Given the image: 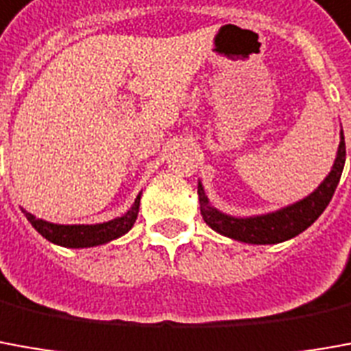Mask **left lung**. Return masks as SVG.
Returning <instances> with one entry per match:
<instances>
[{
	"mask_svg": "<svg viewBox=\"0 0 351 351\" xmlns=\"http://www.w3.org/2000/svg\"><path fill=\"white\" fill-rule=\"evenodd\" d=\"M344 162H346V143H344V134H340L337 160H335V166L325 178V181L309 197H306L300 202L282 208L279 212L265 214V216H226L214 206H210L208 197L204 195V189L199 183L200 214L204 217L206 226L212 227L219 235L235 239V241H241V243L275 245V243L289 241L292 237L300 235L302 231H306L325 212V208L328 206V202H330L338 187V181H340L342 170H344Z\"/></svg>",
	"mask_w": 351,
	"mask_h": 351,
	"instance_id": "left-lung-1",
	"label": "left lung"
}]
</instances>
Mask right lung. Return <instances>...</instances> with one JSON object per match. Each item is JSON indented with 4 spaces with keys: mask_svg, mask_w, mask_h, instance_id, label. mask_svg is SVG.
Returning a JSON list of instances; mask_svg holds the SVG:
<instances>
[{
    "mask_svg": "<svg viewBox=\"0 0 351 351\" xmlns=\"http://www.w3.org/2000/svg\"><path fill=\"white\" fill-rule=\"evenodd\" d=\"M139 200H141V195L135 199L134 206L130 208L124 216L116 217L112 221L97 223V226H57V223H49V221H43L40 217L32 216L26 210L23 212L26 219L32 223L34 229L51 243L69 246V248H88V246L105 245L108 241H114L118 237L128 233L137 219Z\"/></svg>",
    "mask_w": 351,
    "mask_h": 351,
    "instance_id": "right-lung-1",
    "label": "right lung"
}]
</instances>
